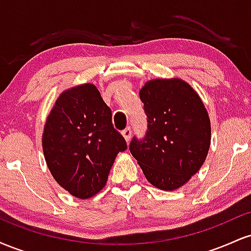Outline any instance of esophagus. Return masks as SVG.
<instances>
[{
    "label": "esophagus",
    "instance_id": "obj_1",
    "mask_svg": "<svg viewBox=\"0 0 251 251\" xmlns=\"http://www.w3.org/2000/svg\"><path fill=\"white\" fill-rule=\"evenodd\" d=\"M122 134H123V137L125 138V140L126 142H129V139H131V135H132V131H131V128L129 127H126L125 129H124V131L122 132Z\"/></svg>",
    "mask_w": 251,
    "mask_h": 251
}]
</instances>
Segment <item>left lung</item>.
Segmentation results:
<instances>
[{"label":"left lung","instance_id":"left-lung-1","mask_svg":"<svg viewBox=\"0 0 251 251\" xmlns=\"http://www.w3.org/2000/svg\"><path fill=\"white\" fill-rule=\"evenodd\" d=\"M149 131L134 138L129 151L149 183L174 191L200 171L211 143L205 106L191 85L179 77L152 79L139 91Z\"/></svg>","mask_w":251,"mask_h":251}]
</instances>
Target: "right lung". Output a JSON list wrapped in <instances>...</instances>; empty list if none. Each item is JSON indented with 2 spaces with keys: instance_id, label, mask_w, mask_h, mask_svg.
Segmentation results:
<instances>
[{
  "instance_id": "add662e5",
  "label": "right lung",
  "mask_w": 251,
  "mask_h": 251,
  "mask_svg": "<svg viewBox=\"0 0 251 251\" xmlns=\"http://www.w3.org/2000/svg\"><path fill=\"white\" fill-rule=\"evenodd\" d=\"M127 149L112 125V112L93 83L60 94L46 120L42 150L55 181L74 197L101 191L119 152Z\"/></svg>"
}]
</instances>
